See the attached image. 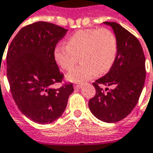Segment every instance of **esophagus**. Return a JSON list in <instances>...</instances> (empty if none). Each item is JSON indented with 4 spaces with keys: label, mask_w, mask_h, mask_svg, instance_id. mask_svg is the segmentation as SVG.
<instances>
[{
    "label": "esophagus",
    "mask_w": 153,
    "mask_h": 153,
    "mask_svg": "<svg viewBox=\"0 0 153 153\" xmlns=\"http://www.w3.org/2000/svg\"><path fill=\"white\" fill-rule=\"evenodd\" d=\"M81 87V85H79V84H74V89H79Z\"/></svg>",
    "instance_id": "1"
}]
</instances>
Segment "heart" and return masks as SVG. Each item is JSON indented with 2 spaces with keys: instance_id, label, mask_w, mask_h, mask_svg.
<instances>
[{
  "instance_id": "1",
  "label": "heart",
  "mask_w": 153,
  "mask_h": 153,
  "mask_svg": "<svg viewBox=\"0 0 153 153\" xmlns=\"http://www.w3.org/2000/svg\"><path fill=\"white\" fill-rule=\"evenodd\" d=\"M117 40L106 28L81 29L73 33L67 44L60 43L53 49V58L63 70H69L80 55L81 64L73 68L68 79L73 82H85L99 74H106L117 55Z\"/></svg>"
}]
</instances>
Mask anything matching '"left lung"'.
I'll use <instances>...</instances> for the list:
<instances>
[{"mask_svg":"<svg viewBox=\"0 0 153 153\" xmlns=\"http://www.w3.org/2000/svg\"><path fill=\"white\" fill-rule=\"evenodd\" d=\"M104 24L110 26L115 33L117 55L109 72L93 83L96 94L88 105L100 120L115 123L125 119L139 101L146 79V58L140 42L132 33L118 23ZM100 85L114 88L105 94Z\"/></svg>","mask_w":153,"mask_h":153,"instance_id":"obj_1","label":"left lung"}]
</instances>
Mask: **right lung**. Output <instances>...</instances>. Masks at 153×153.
<instances>
[{
    "label": "right lung",
    "mask_w": 153,
    "mask_h": 153,
    "mask_svg": "<svg viewBox=\"0 0 153 153\" xmlns=\"http://www.w3.org/2000/svg\"><path fill=\"white\" fill-rule=\"evenodd\" d=\"M67 32L55 24L37 22L22 27L9 45L7 76L10 91L20 111L33 122L49 124L59 119L74 92L72 83L52 87L63 79L53 49Z\"/></svg>",
    "instance_id": "obj_1"
}]
</instances>
